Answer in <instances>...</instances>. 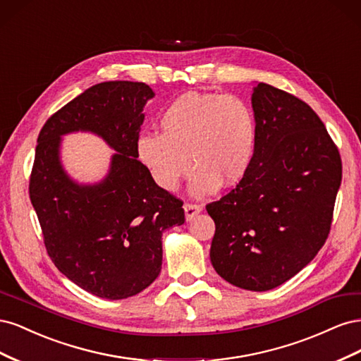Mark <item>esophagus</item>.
<instances>
[{
	"instance_id": "obj_1",
	"label": "esophagus",
	"mask_w": 361,
	"mask_h": 361,
	"mask_svg": "<svg viewBox=\"0 0 361 361\" xmlns=\"http://www.w3.org/2000/svg\"><path fill=\"white\" fill-rule=\"evenodd\" d=\"M183 209H185V218H187V221H191L195 215L202 212V206L194 204V203H185Z\"/></svg>"
}]
</instances>
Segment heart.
I'll return each mask as SVG.
<instances>
[{
    "label": "heart",
    "mask_w": 361,
    "mask_h": 361,
    "mask_svg": "<svg viewBox=\"0 0 361 361\" xmlns=\"http://www.w3.org/2000/svg\"><path fill=\"white\" fill-rule=\"evenodd\" d=\"M161 134L137 138V157L150 176L174 191L195 167L190 191L203 197L247 174L256 149V117L236 96L190 92L173 101L159 118ZM192 162H189V159Z\"/></svg>",
    "instance_id": "heart-1"
}]
</instances>
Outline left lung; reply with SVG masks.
Returning a JSON list of instances; mask_svg holds the SVG:
<instances>
[{
  "label": "left lung",
  "instance_id": "8db88e82",
  "mask_svg": "<svg viewBox=\"0 0 361 361\" xmlns=\"http://www.w3.org/2000/svg\"><path fill=\"white\" fill-rule=\"evenodd\" d=\"M256 149L244 179L206 206L214 269L264 292L313 260L330 233L342 161L322 120L298 97L259 82L251 94Z\"/></svg>",
  "mask_w": 361,
  "mask_h": 361
}]
</instances>
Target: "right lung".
Returning a JSON list of instances; mask_svg holds the SVG:
<instances>
[{
	"label": "right lung",
	"mask_w": 361,
	"mask_h": 361,
	"mask_svg": "<svg viewBox=\"0 0 361 361\" xmlns=\"http://www.w3.org/2000/svg\"><path fill=\"white\" fill-rule=\"evenodd\" d=\"M154 96L145 82L96 84L52 114L37 138L30 199L47 251L61 274L99 298L123 300L152 285L162 232L185 221L183 203L137 159L143 108ZM80 130L116 150L96 184L73 181L61 164V137Z\"/></svg>",
	"instance_id": "right-lung-1"
}]
</instances>
